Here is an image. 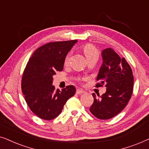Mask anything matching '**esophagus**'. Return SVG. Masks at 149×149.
Segmentation results:
<instances>
[{
  "mask_svg": "<svg viewBox=\"0 0 149 149\" xmlns=\"http://www.w3.org/2000/svg\"><path fill=\"white\" fill-rule=\"evenodd\" d=\"M85 91H83V90H81V89H77L76 90V93L78 95H81L82 94V93H84Z\"/></svg>",
  "mask_w": 149,
  "mask_h": 149,
  "instance_id": "obj_1",
  "label": "esophagus"
}]
</instances>
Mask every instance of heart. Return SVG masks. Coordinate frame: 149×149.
<instances>
[{
    "instance_id": "1",
    "label": "heart",
    "mask_w": 149,
    "mask_h": 149,
    "mask_svg": "<svg viewBox=\"0 0 149 149\" xmlns=\"http://www.w3.org/2000/svg\"><path fill=\"white\" fill-rule=\"evenodd\" d=\"M82 51L86 57L87 61L91 59H97V60L100 56L97 49L94 45L91 44H86L82 47ZM69 54L67 55L65 59V65H67L69 62Z\"/></svg>"
}]
</instances>
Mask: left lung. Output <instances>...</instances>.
I'll list each match as a JSON object with an SVG mask.
<instances>
[{"mask_svg":"<svg viewBox=\"0 0 149 149\" xmlns=\"http://www.w3.org/2000/svg\"><path fill=\"white\" fill-rule=\"evenodd\" d=\"M103 63L97 78L96 87H106L102 96L93 93L90 112L99 119L107 120L116 116L130 100L134 88L132 69L125 58H120L112 48L102 53Z\"/></svg>","mask_w":149,"mask_h":149,"instance_id":"1","label":"left lung"}]
</instances>
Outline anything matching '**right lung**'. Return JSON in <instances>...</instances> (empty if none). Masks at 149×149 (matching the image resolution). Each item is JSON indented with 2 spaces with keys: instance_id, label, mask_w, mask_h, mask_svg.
Masks as SVG:
<instances>
[{
  "instance_id": "right-lung-1",
  "label": "right lung",
  "mask_w": 149,
  "mask_h": 149,
  "mask_svg": "<svg viewBox=\"0 0 149 149\" xmlns=\"http://www.w3.org/2000/svg\"><path fill=\"white\" fill-rule=\"evenodd\" d=\"M77 40L46 43L34 52L22 78V91L26 102L39 118L54 119L62 112L65 103L76 93L73 85L55 90L53 76L63 69L66 55Z\"/></svg>"
}]
</instances>
